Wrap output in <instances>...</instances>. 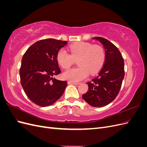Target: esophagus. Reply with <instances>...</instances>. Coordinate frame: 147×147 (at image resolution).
Here are the masks:
<instances>
[{
  "mask_svg": "<svg viewBox=\"0 0 147 147\" xmlns=\"http://www.w3.org/2000/svg\"><path fill=\"white\" fill-rule=\"evenodd\" d=\"M69 84H74V85H77L79 83H75V82H68Z\"/></svg>",
  "mask_w": 147,
  "mask_h": 147,
  "instance_id": "34e87169",
  "label": "esophagus"
}]
</instances>
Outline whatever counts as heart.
<instances>
[{
  "mask_svg": "<svg viewBox=\"0 0 147 147\" xmlns=\"http://www.w3.org/2000/svg\"><path fill=\"white\" fill-rule=\"evenodd\" d=\"M70 54L61 49L56 55V60L63 69H68L75 60H77L78 67L66 70L63 77L72 82H78L86 78L90 73L95 74L104 65L105 53L102 47L87 42H77L69 47Z\"/></svg>",
  "mask_w": 147,
  "mask_h": 147,
  "instance_id": "b5f03b06",
  "label": "heart"
}]
</instances>
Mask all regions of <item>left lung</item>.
I'll use <instances>...</instances> for the list:
<instances>
[{
  "instance_id": "left-lung-1",
  "label": "left lung",
  "mask_w": 147,
  "mask_h": 147,
  "mask_svg": "<svg viewBox=\"0 0 147 147\" xmlns=\"http://www.w3.org/2000/svg\"><path fill=\"white\" fill-rule=\"evenodd\" d=\"M105 49V63L99 75L87 83L88 91L82 95L87 103L102 107L112 102L118 94L124 77V63L118 48L104 38L95 37Z\"/></svg>"
}]
</instances>
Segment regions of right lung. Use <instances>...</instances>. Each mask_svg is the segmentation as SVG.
<instances>
[{"label":"right lung","mask_w":147,"mask_h":147,"mask_svg":"<svg viewBox=\"0 0 147 147\" xmlns=\"http://www.w3.org/2000/svg\"><path fill=\"white\" fill-rule=\"evenodd\" d=\"M67 41L43 39L31 45L22 58L20 70L21 86L28 98L37 105L54 104L63 94L67 84L53 77L61 73L56 55Z\"/></svg>","instance_id":"add662e5"}]
</instances>
